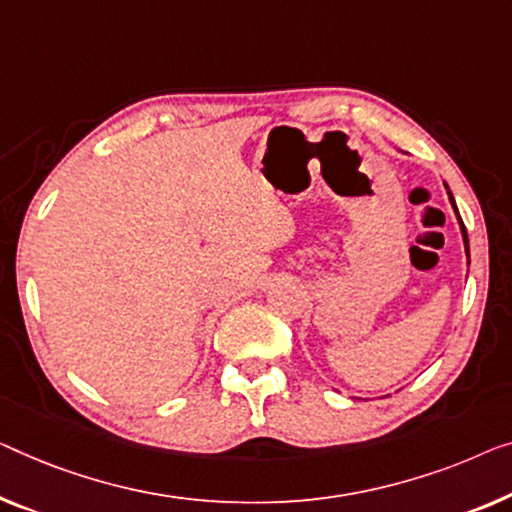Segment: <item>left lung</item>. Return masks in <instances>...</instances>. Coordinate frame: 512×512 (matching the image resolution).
I'll list each match as a JSON object with an SVG mask.
<instances>
[{
	"mask_svg": "<svg viewBox=\"0 0 512 512\" xmlns=\"http://www.w3.org/2000/svg\"><path fill=\"white\" fill-rule=\"evenodd\" d=\"M448 188V186H446ZM448 197H451V204H453V209H455V213H457V207H455V200H453V193L451 190H448ZM457 220H460V227H462V236H464V248H467V257H469V236H467V227H464V223H462V218H460V213H457Z\"/></svg>",
	"mask_w": 512,
	"mask_h": 512,
	"instance_id": "1",
	"label": "left lung"
}]
</instances>
